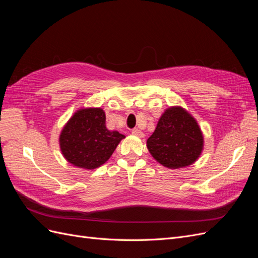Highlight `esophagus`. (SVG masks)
Wrapping results in <instances>:
<instances>
[{
  "mask_svg": "<svg viewBox=\"0 0 258 258\" xmlns=\"http://www.w3.org/2000/svg\"><path fill=\"white\" fill-rule=\"evenodd\" d=\"M132 135H135V136H138V137H140V138H143L144 137V134L143 132L141 131V130H139L138 128H135V129H132Z\"/></svg>",
  "mask_w": 258,
  "mask_h": 258,
  "instance_id": "34e87169",
  "label": "esophagus"
}]
</instances>
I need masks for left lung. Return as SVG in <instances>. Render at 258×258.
Wrapping results in <instances>:
<instances>
[{
	"mask_svg": "<svg viewBox=\"0 0 258 258\" xmlns=\"http://www.w3.org/2000/svg\"><path fill=\"white\" fill-rule=\"evenodd\" d=\"M160 165L170 169L190 166L204 150V136L196 119L181 106L169 107L161 115L146 142Z\"/></svg>",
	"mask_w": 258,
	"mask_h": 258,
	"instance_id": "8db88e82",
	"label": "left lung"
}]
</instances>
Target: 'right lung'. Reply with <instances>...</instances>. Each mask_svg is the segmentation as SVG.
I'll return each instance as SVG.
<instances>
[{"label": "right lung", "mask_w": 258, "mask_h": 258, "mask_svg": "<svg viewBox=\"0 0 258 258\" xmlns=\"http://www.w3.org/2000/svg\"><path fill=\"white\" fill-rule=\"evenodd\" d=\"M124 136L105 126L100 107L81 108L69 119L59 137L63 157L73 166L93 170L106 162Z\"/></svg>", "instance_id": "right-lung-1"}]
</instances>
